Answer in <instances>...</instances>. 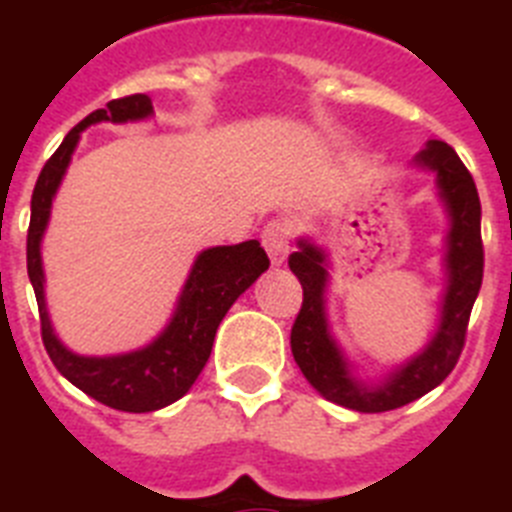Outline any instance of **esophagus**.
Segmentation results:
<instances>
[{
  "label": "esophagus",
  "instance_id": "esophagus-1",
  "mask_svg": "<svg viewBox=\"0 0 512 512\" xmlns=\"http://www.w3.org/2000/svg\"><path fill=\"white\" fill-rule=\"evenodd\" d=\"M289 235H292V225L287 220H271L261 230V246L266 248L269 259L274 266H282L287 261L289 253Z\"/></svg>",
  "mask_w": 512,
  "mask_h": 512
}]
</instances>
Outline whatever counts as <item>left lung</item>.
<instances>
[{
	"instance_id": "left-lung-1",
	"label": "left lung",
	"mask_w": 512,
	"mask_h": 512,
	"mask_svg": "<svg viewBox=\"0 0 512 512\" xmlns=\"http://www.w3.org/2000/svg\"><path fill=\"white\" fill-rule=\"evenodd\" d=\"M415 164L436 171L438 197L451 217L446 235V295H443L441 323L431 343L408 364L397 366L390 377L377 387H366L351 377L341 348L336 346L325 318V253L315 243L300 238L297 251L289 256V269L302 284V307L292 325V356L307 382L325 400L359 413H387L418 400L425 392L449 377L456 366L467 338L469 315L482 287L485 271V248L479 228V194L472 174L461 164L454 148L443 140H428V146L415 156Z\"/></svg>"
}]
</instances>
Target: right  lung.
Returning a JSON list of instances; mask_svg holds the SVG:
<instances>
[{
	"label": "right lung",
	"instance_id": "obj_1",
	"mask_svg": "<svg viewBox=\"0 0 512 512\" xmlns=\"http://www.w3.org/2000/svg\"><path fill=\"white\" fill-rule=\"evenodd\" d=\"M148 115H153L151 97L130 94V97L112 99L104 110H94L92 115L84 117L63 138L58 151L45 161L33 189L30 228H27V277L38 300L40 336L45 351L51 356L53 366L74 387L122 413H151L187 395L210 359L217 325L225 318V312L269 269V256L259 241L207 248L197 256L189 271L171 323L146 348L120 356H79L58 341L45 310V277L40 261V241L51 217L56 189L66 174L81 130L94 122H133Z\"/></svg>",
	"mask_w": 512,
	"mask_h": 512
}]
</instances>
